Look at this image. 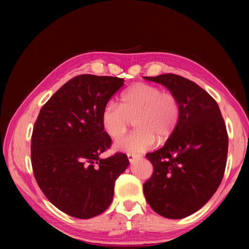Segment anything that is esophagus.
<instances>
[{"mask_svg": "<svg viewBox=\"0 0 249 249\" xmlns=\"http://www.w3.org/2000/svg\"><path fill=\"white\" fill-rule=\"evenodd\" d=\"M127 157H128V160L130 161V162H131V161H134L135 159H137L138 157H139V156H137V155H135V154H127Z\"/></svg>", "mask_w": 249, "mask_h": 249, "instance_id": "esophagus-1", "label": "esophagus"}]
</instances>
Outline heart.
Returning <instances> with one entry per match:
<instances>
[{"label": "heart", "instance_id": "1", "mask_svg": "<svg viewBox=\"0 0 249 249\" xmlns=\"http://www.w3.org/2000/svg\"><path fill=\"white\" fill-rule=\"evenodd\" d=\"M181 118V104L170 91L158 86L138 83L120 97V106L108 103L101 121L106 134L113 140L122 138L134 122L136 131L117 142V147L129 154H140L153 146L156 139L165 142L174 134Z\"/></svg>", "mask_w": 249, "mask_h": 249}]
</instances>
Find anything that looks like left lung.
<instances>
[{
	"instance_id": "left-lung-1",
	"label": "left lung",
	"mask_w": 249,
	"mask_h": 249,
	"mask_svg": "<svg viewBox=\"0 0 249 249\" xmlns=\"http://www.w3.org/2000/svg\"><path fill=\"white\" fill-rule=\"evenodd\" d=\"M165 86L181 104V118L163 147L146 154L153 174L143 183L152 209L183 218L207 204L222 182L228 134L216 101L192 80L176 74L145 76Z\"/></svg>"
}]
</instances>
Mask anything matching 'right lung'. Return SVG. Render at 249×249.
I'll list each match as a JSON object with an SVG mask.
<instances>
[{
	"label": "right lung",
	"instance_id": "right-lung-1",
	"mask_svg": "<svg viewBox=\"0 0 249 249\" xmlns=\"http://www.w3.org/2000/svg\"><path fill=\"white\" fill-rule=\"evenodd\" d=\"M124 79L82 74L52 95L35 122L31 160L39 188L66 214L90 218L110 206L127 155L101 159L112 141L102 126L103 108Z\"/></svg>",
	"mask_w": 249,
	"mask_h": 249
}]
</instances>
